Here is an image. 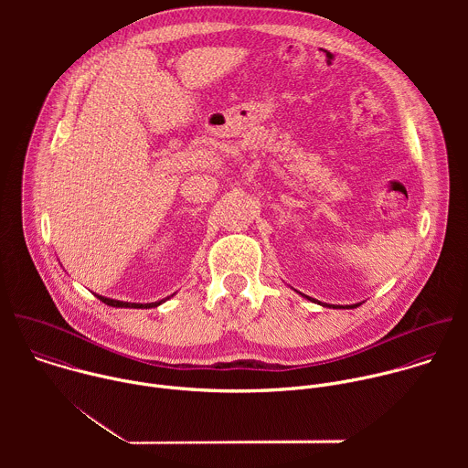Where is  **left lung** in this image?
Segmentation results:
<instances>
[{"mask_svg":"<svg viewBox=\"0 0 468 468\" xmlns=\"http://www.w3.org/2000/svg\"><path fill=\"white\" fill-rule=\"evenodd\" d=\"M331 307V305H329ZM350 307H357V305H350Z\"/></svg>","mask_w":468,"mask_h":468,"instance_id":"left-lung-1","label":"left lung"}]
</instances>
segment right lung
<instances>
[{"instance_id": "right-lung-1", "label": "right lung", "mask_w": 468, "mask_h": 468, "mask_svg": "<svg viewBox=\"0 0 468 468\" xmlns=\"http://www.w3.org/2000/svg\"><path fill=\"white\" fill-rule=\"evenodd\" d=\"M103 303H107V305H111V307H135V309H150V307H157V305H161L165 300H161V302H155V303H129V302H120V300H111V298H103V296H98Z\"/></svg>"}]
</instances>
